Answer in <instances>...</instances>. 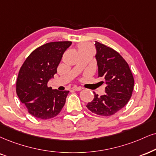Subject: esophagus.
<instances>
[{"mask_svg": "<svg viewBox=\"0 0 156 156\" xmlns=\"http://www.w3.org/2000/svg\"><path fill=\"white\" fill-rule=\"evenodd\" d=\"M72 89L74 90H76V91H80V90H82V87H77V86H74V87H72Z\"/></svg>", "mask_w": 156, "mask_h": 156, "instance_id": "obj_1", "label": "esophagus"}]
</instances>
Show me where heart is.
Returning a JSON list of instances; mask_svg holds the SVG:
<instances>
[{"label": "heart", "instance_id": "b5f03b06", "mask_svg": "<svg viewBox=\"0 0 156 156\" xmlns=\"http://www.w3.org/2000/svg\"><path fill=\"white\" fill-rule=\"evenodd\" d=\"M85 48H88V45H86V44H81V45H79V51Z\"/></svg>", "mask_w": 156, "mask_h": 156}]
</instances>
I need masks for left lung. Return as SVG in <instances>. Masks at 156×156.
<instances>
[{
    "mask_svg": "<svg viewBox=\"0 0 156 156\" xmlns=\"http://www.w3.org/2000/svg\"><path fill=\"white\" fill-rule=\"evenodd\" d=\"M98 77H103L107 86L105 93H94L93 101L86 107L95 114L109 116L124 108L131 98L134 80L129 64L118 52L95 41Z\"/></svg>",
    "mask_w": 156,
    "mask_h": 156,
    "instance_id": "8db88e82",
    "label": "left lung"
}]
</instances>
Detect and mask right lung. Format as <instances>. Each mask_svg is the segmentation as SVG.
Masks as SVG:
<instances>
[{
    "label": "right lung",
    "mask_w": 156,
    "mask_h": 156,
    "mask_svg": "<svg viewBox=\"0 0 156 156\" xmlns=\"http://www.w3.org/2000/svg\"><path fill=\"white\" fill-rule=\"evenodd\" d=\"M71 45L70 41L44 44L34 50L21 66L16 94L32 116L49 119L63 108L69 91L52 90L48 82L57 73L63 53Z\"/></svg>",
    "instance_id": "add662e5"
}]
</instances>
